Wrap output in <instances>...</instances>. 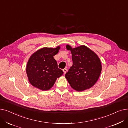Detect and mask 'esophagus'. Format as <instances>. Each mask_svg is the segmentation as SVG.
Instances as JSON below:
<instances>
[{
    "label": "esophagus",
    "mask_w": 128,
    "mask_h": 128,
    "mask_svg": "<svg viewBox=\"0 0 128 128\" xmlns=\"http://www.w3.org/2000/svg\"><path fill=\"white\" fill-rule=\"evenodd\" d=\"M63 72H64V74H66V72H67V70H67L66 68H64V69H63Z\"/></svg>",
    "instance_id": "esophagus-1"
}]
</instances>
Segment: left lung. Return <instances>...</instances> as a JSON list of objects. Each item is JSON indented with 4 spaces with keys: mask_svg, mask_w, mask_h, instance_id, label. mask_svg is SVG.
<instances>
[{
    "mask_svg": "<svg viewBox=\"0 0 128 128\" xmlns=\"http://www.w3.org/2000/svg\"><path fill=\"white\" fill-rule=\"evenodd\" d=\"M66 48L71 51L72 55V65L65 74L71 87L78 91L91 88L98 81L102 70L100 58L84 46L72 48L67 45Z\"/></svg>",
    "mask_w": 128,
    "mask_h": 128,
    "instance_id": "left-lung-1",
    "label": "left lung"
}]
</instances>
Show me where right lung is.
<instances>
[{
  "mask_svg": "<svg viewBox=\"0 0 128 128\" xmlns=\"http://www.w3.org/2000/svg\"><path fill=\"white\" fill-rule=\"evenodd\" d=\"M60 48L59 46L56 48H44L30 57L26 70L29 82L34 86L48 90L52 88L56 79L63 74L53 58Z\"/></svg>",
  "mask_w": 128,
  "mask_h": 128,
  "instance_id": "1",
  "label": "right lung"
}]
</instances>
